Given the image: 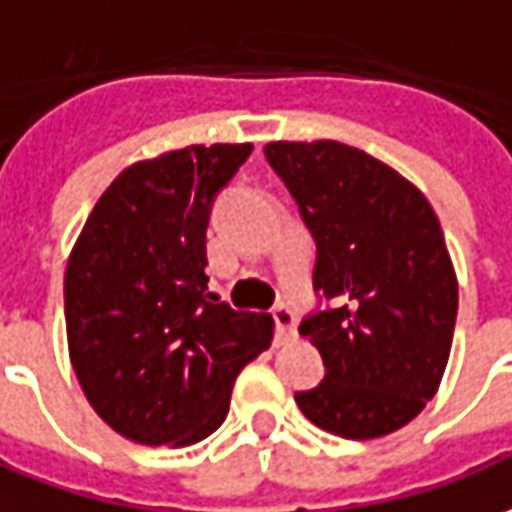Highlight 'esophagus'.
I'll list each match as a JSON object with an SVG mask.
<instances>
[{
    "label": "esophagus",
    "mask_w": 512,
    "mask_h": 512,
    "mask_svg": "<svg viewBox=\"0 0 512 512\" xmlns=\"http://www.w3.org/2000/svg\"><path fill=\"white\" fill-rule=\"evenodd\" d=\"M271 316H274V327H277V346L293 341V335H296V313H293L291 307H274Z\"/></svg>",
    "instance_id": "1"
}]
</instances>
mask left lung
I'll list each match as a JSON object with an SVG mask.
<instances>
[{
    "label": "left lung",
    "mask_w": 512,
    "mask_h": 512,
    "mask_svg": "<svg viewBox=\"0 0 512 512\" xmlns=\"http://www.w3.org/2000/svg\"><path fill=\"white\" fill-rule=\"evenodd\" d=\"M263 152L313 232V288L332 302L299 324L327 374L296 405L349 441L396 432L435 396L455 335L441 221L413 182L355 146L274 141Z\"/></svg>",
    "instance_id": "8db88e82"
}]
</instances>
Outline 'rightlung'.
<instances>
[{
	"instance_id": "obj_1",
	"label": "right lung",
	"mask_w": 512,
	"mask_h": 512,
	"mask_svg": "<svg viewBox=\"0 0 512 512\" xmlns=\"http://www.w3.org/2000/svg\"><path fill=\"white\" fill-rule=\"evenodd\" d=\"M249 155L252 144H196L132 163L71 249V366L130 441L191 446L219 430L235 377L271 346V316L207 293L210 207Z\"/></svg>"
}]
</instances>
